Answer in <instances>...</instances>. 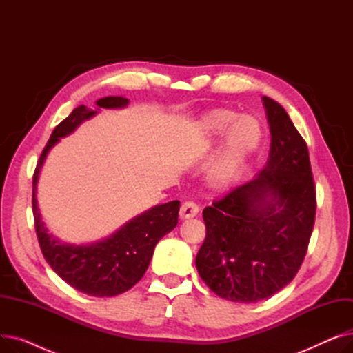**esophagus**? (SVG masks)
Wrapping results in <instances>:
<instances>
[{
    "instance_id": "1",
    "label": "esophagus",
    "mask_w": 353,
    "mask_h": 353,
    "mask_svg": "<svg viewBox=\"0 0 353 353\" xmlns=\"http://www.w3.org/2000/svg\"><path fill=\"white\" fill-rule=\"evenodd\" d=\"M197 213H199V206L193 201H184L180 208V219L181 220L192 219V217L197 216Z\"/></svg>"
}]
</instances>
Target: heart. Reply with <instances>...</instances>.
<instances>
[{
  "instance_id": "heart-1",
  "label": "heart",
  "mask_w": 353,
  "mask_h": 353,
  "mask_svg": "<svg viewBox=\"0 0 353 353\" xmlns=\"http://www.w3.org/2000/svg\"><path fill=\"white\" fill-rule=\"evenodd\" d=\"M237 114L230 110H214L203 120L205 143L212 144L217 136L225 132L234 119L221 140L219 153L206 170V181L216 192H226L237 181L248 159L262 141V125L256 117ZM238 133V141L234 134Z\"/></svg>"
}]
</instances>
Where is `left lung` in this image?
Masks as SVG:
<instances>
[{"instance_id":"left-lung-1","label":"left lung","mask_w":353,"mask_h":353,"mask_svg":"<svg viewBox=\"0 0 353 353\" xmlns=\"http://www.w3.org/2000/svg\"><path fill=\"white\" fill-rule=\"evenodd\" d=\"M269 159L250 181L203 210L200 277L220 298L256 303L292 282L307 250L316 192L307 145L285 108L263 96Z\"/></svg>"}]
</instances>
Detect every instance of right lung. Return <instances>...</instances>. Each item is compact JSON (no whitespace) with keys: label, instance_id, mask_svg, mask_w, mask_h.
<instances>
[{"label":"right lung","instance_id":"right-lung-1","mask_svg":"<svg viewBox=\"0 0 353 353\" xmlns=\"http://www.w3.org/2000/svg\"><path fill=\"white\" fill-rule=\"evenodd\" d=\"M128 103L130 100L121 96H110L96 101L99 108H124ZM97 110L79 105L54 128L34 173L32 210L37 237L51 269L79 292L96 298H111L132 289L141 279L159 240L177 226L180 201L173 200L148 209L128 220L113 234L87 245L61 242L48 232L37 201V183L43 164L60 139L76 132L81 123L99 113Z\"/></svg>","mask_w":353,"mask_h":353}]
</instances>
